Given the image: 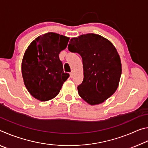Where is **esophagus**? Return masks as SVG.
I'll return each instance as SVG.
<instances>
[{"label": "esophagus", "instance_id": "obj_1", "mask_svg": "<svg viewBox=\"0 0 148 148\" xmlns=\"http://www.w3.org/2000/svg\"><path fill=\"white\" fill-rule=\"evenodd\" d=\"M74 71H72L71 73H70V77H71V78H72V77H74Z\"/></svg>", "mask_w": 148, "mask_h": 148}]
</instances>
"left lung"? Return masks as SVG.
Segmentation results:
<instances>
[{
  "instance_id": "left-lung-1",
  "label": "left lung",
  "mask_w": 148,
  "mask_h": 148,
  "mask_svg": "<svg viewBox=\"0 0 148 148\" xmlns=\"http://www.w3.org/2000/svg\"><path fill=\"white\" fill-rule=\"evenodd\" d=\"M68 49L82 56L84 80L77 86L82 99L90 105L104 102L119 86L122 72L114 44L99 34H82L71 39Z\"/></svg>"
}]
</instances>
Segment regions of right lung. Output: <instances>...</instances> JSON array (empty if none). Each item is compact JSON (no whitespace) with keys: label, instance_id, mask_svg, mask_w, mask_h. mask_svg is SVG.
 I'll use <instances>...</instances> for the list:
<instances>
[{"label":"right lung","instance_id":"obj_1","mask_svg":"<svg viewBox=\"0 0 148 148\" xmlns=\"http://www.w3.org/2000/svg\"><path fill=\"white\" fill-rule=\"evenodd\" d=\"M70 38L47 32L37 37L27 47L22 60L21 73L27 91L34 98L47 101L59 94L69 77L64 73L59 55Z\"/></svg>","mask_w":148,"mask_h":148}]
</instances>
